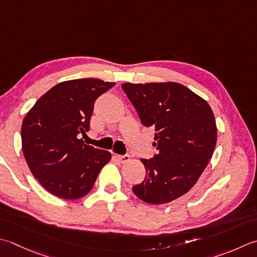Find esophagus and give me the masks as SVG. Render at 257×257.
Here are the masks:
<instances>
[{
	"mask_svg": "<svg viewBox=\"0 0 257 257\" xmlns=\"http://www.w3.org/2000/svg\"><path fill=\"white\" fill-rule=\"evenodd\" d=\"M117 158H118V160L120 163H122V164H124V163H127V162H129V159H130V157H129V155H122V156H117Z\"/></svg>",
	"mask_w": 257,
	"mask_h": 257,
	"instance_id": "34e87169",
	"label": "esophagus"
}]
</instances>
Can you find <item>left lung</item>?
<instances>
[{
	"instance_id": "1",
	"label": "left lung",
	"mask_w": 257,
	"mask_h": 257,
	"mask_svg": "<svg viewBox=\"0 0 257 257\" xmlns=\"http://www.w3.org/2000/svg\"><path fill=\"white\" fill-rule=\"evenodd\" d=\"M122 89L145 127L156 132L152 159H142L146 177L133 192L144 202L160 205L185 195L197 183L212 158L217 127L202 97L176 82L123 83Z\"/></svg>"
}]
</instances>
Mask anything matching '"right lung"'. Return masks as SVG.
<instances>
[{
    "instance_id": "obj_1",
    "label": "right lung",
    "mask_w": 257,
    "mask_h": 257,
    "mask_svg": "<svg viewBox=\"0 0 257 257\" xmlns=\"http://www.w3.org/2000/svg\"><path fill=\"white\" fill-rule=\"evenodd\" d=\"M113 85L92 78L60 82L24 117V158L34 178L57 197H83L111 159L107 150L85 145L78 136L89 130L95 100Z\"/></svg>"
}]
</instances>
